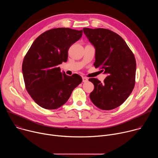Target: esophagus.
<instances>
[{
    "mask_svg": "<svg viewBox=\"0 0 158 158\" xmlns=\"http://www.w3.org/2000/svg\"><path fill=\"white\" fill-rule=\"evenodd\" d=\"M87 81H88L87 78H86L85 77H82V82H87Z\"/></svg>",
    "mask_w": 158,
    "mask_h": 158,
    "instance_id": "1",
    "label": "esophagus"
}]
</instances>
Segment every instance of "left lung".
Returning a JSON list of instances; mask_svg holds the SVG:
<instances>
[{"mask_svg":"<svg viewBox=\"0 0 158 158\" xmlns=\"http://www.w3.org/2000/svg\"><path fill=\"white\" fill-rule=\"evenodd\" d=\"M89 41L95 48L94 65L107 74L101 83L90 78L94 89L90 94L93 103L102 110H111L121 105L132 93L135 84L136 62L124 39L110 30L84 28Z\"/></svg>","mask_w":158,"mask_h":158,"instance_id":"obj_1","label":"left lung"}]
</instances>
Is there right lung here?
<instances>
[{"label":"right lung","instance_id":"add662e5","mask_svg":"<svg viewBox=\"0 0 158 158\" xmlns=\"http://www.w3.org/2000/svg\"><path fill=\"white\" fill-rule=\"evenodd\" d=\"M82 35V31L56 28L40 35L32 43L22 63V74L28 93L40 107L56 109L64 105L82 77L67 76L58 65L66 62L68 50Z\"/></svg>","mask_w":158,"mask_h":158}]
</instances>
